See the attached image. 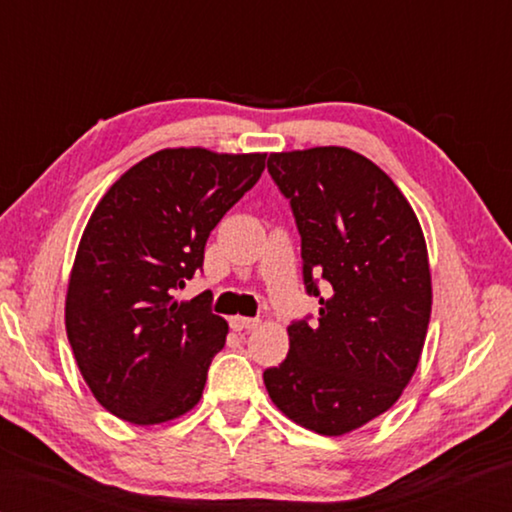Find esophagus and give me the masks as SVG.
<instances>
[{
    "instance_id": "1",
    "label": "esophagus",
    "mask_w": 512,
    "mask_h": 512,
    "mask_svg": "<svg viewBox=\"0 0 512 512\" xmlns=\"http://www.w3.org/2000/svg\"><path fill=\"white\" fill-rule=\"evenodd\" d=\"M259 319H250V317H231V328L233 330H237V332H242V330H255V328H259Z\"/></svg>"
}]
</instances>
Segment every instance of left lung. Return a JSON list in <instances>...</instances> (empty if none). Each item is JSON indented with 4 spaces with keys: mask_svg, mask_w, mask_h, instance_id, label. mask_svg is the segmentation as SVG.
I'll return each mask as SVG.
<instances>
[{
    "mask_svg": "<svg viewBox=\"0 0 512 512\" xmlns=\"http://www.w3.org/2000/svg\"><path fill=\"white\" fill-rule=\"evenodd\" d=\"M268 171L290 200L303 284L321 308L314 325H288L286 361L264 383L290 420L343 436L385 413L416 372L431 317L427 244L394 180L352 149L281 151Z\"/></svg>",
    "mask_w": 512,
    "mask_h": 512,
    "instance_id": "left-lung-1",
    "label": "left lung"
}]
</instances>
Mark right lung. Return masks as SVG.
Segmentation results:
<instances>
[{
  "label": "right lung",
  "mask_w": 512,
  "mask_h": 512,
  "mask_svg": "<svg viewBox=\"0 0 512 512\" xmlns=\"http://www.w3.org/2000/svg\"><path fill=\"white\" fill-rule=\"evenodd\" d=\"M264 167L266 154L160 149L96 204L70 273L65 330L83 380L114 416L149 427L198 405L228 325L202 295H173Z\"/></svg>",
  "instance_id": "1"
}]
</instances>
